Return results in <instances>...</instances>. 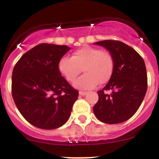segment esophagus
<instances>
[{"label": "esophagus", "mask_w": 159, "mask_h": 159, "mask_svg": "<svg viewBox=\"0 0 159 159\" xmlns=\"http://www.w3.org/2000/svg\"><path fill=\"white\" fill-rule=\"evenodd\" d=\"M86 94H87V92H86V91H79V94H80V95L84 96Z\"/></svg>", "instance_id": "obj_1"}]
</instances>
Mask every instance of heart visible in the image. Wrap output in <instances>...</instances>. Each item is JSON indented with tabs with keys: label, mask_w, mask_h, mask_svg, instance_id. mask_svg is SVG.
I'll return each mask as SVG.
<instances>
[{
	"label": "heart",
	"mask_w": 159,
	"mask_h": 159,
	"mask_svg": "<svg viewBox=\"0 0 159 159\" xmlns=\"http://www.w3.org/2000/svg\"><path fill=\"white\" fill-rule=\"evenodd\" d=\"M115 61L107 51L98 48L84 46L75 51L72 57H63L58 62V70L69 82L75 81L81 70V76L75 86L81 89H90L97 84L108 82L113 74Z\"/></svg>",
	"instance_id": "b5f03b06"
}]
</instances>
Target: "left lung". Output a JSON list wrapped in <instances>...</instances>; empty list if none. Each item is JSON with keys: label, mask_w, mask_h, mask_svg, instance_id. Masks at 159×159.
<instances>
[{"label": "left lung", "mask_w": 159, "mask_h": 159, "mask_svg": "<svg viewBox=\"0 0 159 159\" xmlns=\"http://www.w3.org/2000/svg\"><path fill=\"white\" fill-rule=\"evenodd\" d=\"M105 47L115 61L113 74L104 89L98 91V101L93 111L106 124L124 122L140 107L148 88L146 68L142 56L125 43L105 40L94 43ZM111 90L112 94H107Z\"/></svg>", "instance_id": "left-lung-1"}]
</instances>
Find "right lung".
Returning a JSON list of instances; mask_svg holds the SVG:
<instances>
[{"label": "right lung", "instance_id": "add662e5", "mask_svg": "<svg viewBox=\"0 0 159 159\" xmlns=\"http://www.w3.org/2000/svg\"><path fill=\"white\" fill-rule=\"evenodd\" d=\"M71 48L40 44L27 51L14 65L11 92L22 116L32 125L54 129L69 118L78 91L58 70V62Z\"/></svg>", "mask_w": 159, "mask_h": 159}]
</instances>
